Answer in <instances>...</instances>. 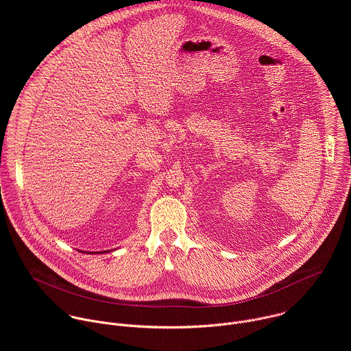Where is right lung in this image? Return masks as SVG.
Listing matches in <instances>:
<instances>
[{
  "label": "right lung",
  "instance_id": "add662e5",
  "mask_svg": "<svg viewBox=\"0 0 351 351\" xmlns=\"http://www.w3.org/2000/svg\"><path fill=\"white\" fill-rule=\"evenodd\" d=\"M94 253H95V254H98V252H94ZM94 253H93V254H94ZM104 253H106V252H104ZM99 254H101V253H99Z\"/></svg>",
  "mask_w": 351,
  "mask_h": 351
}]
</instances>
